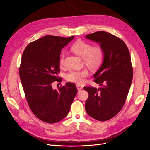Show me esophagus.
Instances as JSON below:
<instances>
[{
	"label": "esophagus",
	"instance_id": "obj_1",
	"mask_svg": "<svg viewBox=\"0 0 150 150\" xmlns=\"http://www.w3.org/2000/svg\"><path fill=\"white\" fill-rule=\"evenodd\" d=\"M76 87H77V89H78V90L79 91H81V90L83 89V88L82 87V86L79 85V84H76Z\"/></svg>",
	"mask_w": 150,
	"mask_h": 150
}]
</instances>
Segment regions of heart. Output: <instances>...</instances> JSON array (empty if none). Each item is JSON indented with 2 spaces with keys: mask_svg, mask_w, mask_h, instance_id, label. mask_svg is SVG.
Listing matches in <instances>:
<instances>
[{
  "mask_svg": "<svg viewBox=\"0 0 150 150\" xmlns=\"http://www.w3.org/2000/svg\"><path fill=\"white\" fill-rule=\"evenodd\" d=\"M71 50L77 55L83 58L84 64L92 69H97L101 66L105 57L104 49L97 46L93 47L89 43L78 40L71 46ZM65 62V52H62L59 58V64L64 66ZM89 75L86 69L81 70H71L66 75L67 81L71 83L81 84Z\"/></svg>",
  "mask_w": 150,
  "mask_h": 150,
  "instance_id": "heart-1",
  "label": "heart"
}]
</instances>
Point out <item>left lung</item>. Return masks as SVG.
<instances>
[{
	"label": "left lung",
	"instance_id": "obj_1",
	"mask_svg": "<svg viewBox=\"0 0 150 150\" xmlns=\"http://www.w3.org/2000/svg\"><path fill=\"white\" fill-rule=\"evenodd\" d=\"M86 38L100 44L105 57L94 75L100 87H84L89 94L85 109L93 118L105 121L115 117L125 103L133 79L130 54L123 40L110 33L98 31Z\"/></svg>",
	"mask_w": 150,
	"mask_h": 150
}]
</instances>
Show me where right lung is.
<instances>
[{"label": "right lung", "mask_w": 150, "mask_h": 150, "mask_svg": "<svg viewBox=\"0 0 150 150\" xmlns=\"http://www.w3.org/2000/svg\"><path fill=\"white\" fill-rule=\"evenodd\" d=\"M73 38L44 36L29 44L22 54L19 76L26 100L33 114L47 123L64 118L78 92L72 83L58 90L52 86L55 81L61 82L57 76L61 52Z\"/></svg>", "instance_id": "right-lung-1"}]
</instances>
